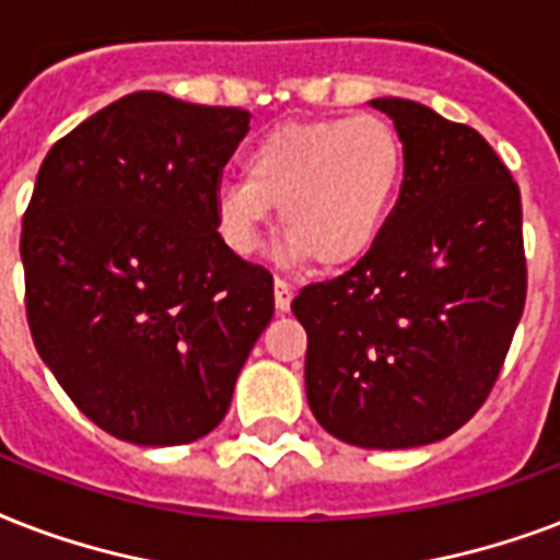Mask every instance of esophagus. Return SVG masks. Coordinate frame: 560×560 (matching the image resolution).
<instances>
[{
	"instance_id": "esophagus-1",
	"label": "esophagus",
	"mask_w": 560,
	"mask_h": 560,
	"mask_svg": "<svg viewBox=\"0 0 560 560\" xmlns=\"http://www.w3.org/2000/svg\"><path fill=\"white\" fill-rule=\"evenodd\" d=\"M292 298H294L292 285L285 283L283 277H277V280H275V303H277V310L289 312V306H292Z\"/></svg>"
}]
</instances>
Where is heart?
Returning a JSON list of instances; mask_svg holds the SVG:
<instances>
[{"instance_id":"1","label":"heart","mask_w":560,"mask_h":560,"mask_svg":"<svg viewBox=\"0 0 560 560\" xmlns=\"http://www.w3.org/2000/svg\"><path fill=\"white\" fill-rule=\"evenodd\" d=\"M400 133L380 116L280 125L248 151V177L215 189V224L228 248L250 257L271 207L289 233L277 257L324 268L357 262L374 248L402 184Z\"/></svg>"}]
</instances>
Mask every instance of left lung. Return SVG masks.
I'll return each instance as SVG.
<instances>
[{"label":"left lung","instance_id":"8db88e82","mask_svg":"<svg viewBox=\"0 0 560 560\" xmlns=\"http://www.w3.org/2000/svg\"><path fill=\"white\" fill-rule=\"evenodd\" d=\"M400 133L397 207L357 266L301 289L306 400L345 444L406 450L453 435L488 400L526 306L514 177L470 125L374 98Z\"/></svg>","mask_w":560,"mask_h":560}]
</instances>
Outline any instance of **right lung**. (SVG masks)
<instances>
[{"instance_id":"add662e5","label":"right lung","mask_w":560,"mask_h":560,"mask_svg":"<svg viewBox=\"0 0 560 560\" xmlns=\"http://www.w3.org/2000/svg\"><path fill=\"white\" fill-rule=\"evenodd\" d=\"M250 114L131 93L51 145L23 215L34 348L69 400L140 446L198 441L275 315V280L215 224Z\"/></svg>"}]
</instances>
